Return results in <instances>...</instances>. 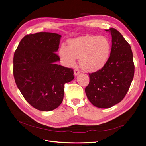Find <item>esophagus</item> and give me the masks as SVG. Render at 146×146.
Wrapping results in <instances>:
<instances>
[{"mask_svg":"<svg viewBox=\"0 0 146 146\" xmlns=\"http://www.w3.org/2000/svg\"><path fill=\"white\" fill-rule=\"evenodd\" d=\"M79 73H80V72H79V70L78 68H76V69H75V70H74V76H77V75H78Z\"/></svg>","mask_w":146,"mask_h":146,"instance_id":"obj_1","label":"esophagus"}]
</instances>
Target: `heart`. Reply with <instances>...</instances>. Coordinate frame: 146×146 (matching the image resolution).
I'll use <instances>...</instances> for the list:
<instances>
[{"label":"heart","instance_id":"b5f03b06","mask_svg":"<svg viewBox=\"0 0 146 146\" xmlns=\"http://www.w3.org/2000/svg\"><path fill=\"white\" fill-rule=\"evenodd\" d=\"M111 52L109 40L104 36L86 35L68 42V47L62 45L59 50L61 60L67 66H73L76 58L80 66L88 72H96L103 68Z\"/></svg>","mask_w":146,"mask_h":146}]
</instances>
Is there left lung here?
<instances>
[{"label":"left lung","instance_id":"left-lung-1","mask_svg":"<svg viewBox=\"0 0 146 146\" xmlns=\"http://www.w3.org/2000/svg\"><path fill=\"white\" fill-rule=\"evenodd\" d=\"M112 36L110 56L105 66L89 73L90 82L85 93L94 106L109 108L125 98L133 78L135 66L131 47L120 32L106 30Z\"/></svg>","mask_w":146,"mask_h":146}]
</instances>
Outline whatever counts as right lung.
<instances>
[{
    "label": "right lung",
    "instance_id": "obj_1",
    "mask_svg": "<svg viewBox=\"0 0 146 146\" xmlns=\"http://www.w3.org/2000/svg\"><path fill=\"white\" fill-rule=\"evenodd\" d=\"M61 35L41 32L20 41L13 59L15 82L25 100L42 111L61 105L64 85L74 79L73 70L58 65L56 53Z\"/></svg>",
    "mask_w": 146,
    "mask_h": 146
}]
</instances>
